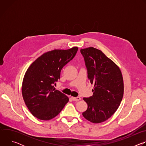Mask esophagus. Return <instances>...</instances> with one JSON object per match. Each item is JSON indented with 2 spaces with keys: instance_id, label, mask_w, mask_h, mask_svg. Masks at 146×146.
<instances>
[{
  "instance_id": "esophagus-1",
  "label": "esophagus",
  "mask_w": 146,
  "mask_h": 146,
  "mask_svg": "<svg viewBox=\"0 0 146 146\" xmlns=\"http://www.w3.org/2000/svg\"><path fill=\"white\" fill-rule=\"evenodd\" d=\"M72 99L73 101H79L81 100V98L80 97H72Z\"/></svg>"
}]
</instances>
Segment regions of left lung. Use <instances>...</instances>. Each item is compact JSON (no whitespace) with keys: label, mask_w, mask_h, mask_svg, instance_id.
<instances>
[{"label":"left lung","mask_w":146,"mask_h":146,"mask_svg":"<svg viewBox=\"0 0 146 146\" xmlns=\"http://www.w3.org/2000/svg\"><path fill=\"white\" fill-rule=\"evenodd\" d=\"M87 69L88 78L94 85L93 95L83 99L88 108L82 115L91 122L106 121L117 110L123 94V81L118 66L100 50L94 47L80 50Z\"/></svg>","instance_id":"obj_1"}]
</instances>
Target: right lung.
<instances>
[{
    "mask_svg": "<svg viewBox=\"0 0 146 146\" xmlns=\"http://www.w3.org/2000/svg\"><path fill=\"white\" fill-rule=\"evenodd\" d=\"M78 47L54 50L35 60L27 70L23 86V96L32 114L41 120L56 117L69 102L64 94L53 85L60 78L63 67L76 55Z\"/></svg>",
    "mask_w": 146,
    "mask_h": 146,
    "instance_id": "1",
    "label": "right lung"
}]
</instances>
